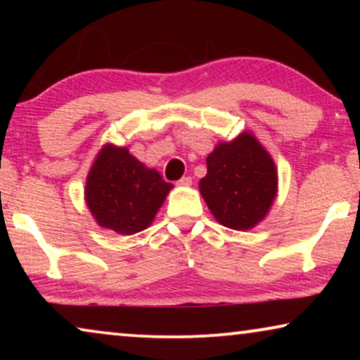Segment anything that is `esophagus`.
<instances>
[{
	"label": "esophagus",
	"instance_id": "1",
	"mask_svg": "<svg viewBox=\"0 0 360 360\" xmlns=\"http://www.w3.org/2000/svg\"><path fill=\"white\" fill-rule=\"evenodd\" d=\"M180 186H190L191 185V176H184V179H180L179 181H176Z\"/></svg>",
	"mask_w": 360,
	"mask_h": 360
}]
</instances>
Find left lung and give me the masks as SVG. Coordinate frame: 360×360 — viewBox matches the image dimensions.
I'll use <instances>...</instances> for the list:
<instances>
[{"instance_id": "8db88e82", "label": "left lung", "mask_w": 360, "mask_h": 360, "mask_svg": "<svg viewBox=\"0 0 360 360\" xmlns=\"http://www.w3.org/2000/svg\"><path fill=\"white\" fill-rule=\"evenodd\" d=\"M206 165L200 191L221 224L244 231L265 218L277 195V169L250 132L216 146Z\"/></svg>"}]
</instances>
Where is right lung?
Masks as SVG:
<instances>
[{"instance_id":"1","label":"right lung","mask_w":360,"mask_h":360,"mask_svg":"<svg viewBox=\"0 0 360 360\" xmlns=\"http://www.w3.org/2000/svg\"><path fill=\"white\" fill-rule=\"evenodd\" d=\"M170 188L159 172L147 169L124 147L108 144L88 174L85 198L101 228L136 234L152 223Z\"/></svg>"}]
</instances>
